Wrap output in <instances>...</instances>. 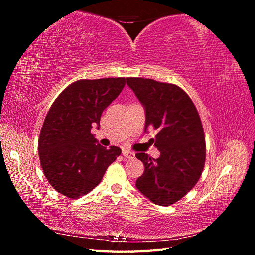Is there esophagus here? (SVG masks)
I'll list each match as a JSON object with an SVG mask.
<instances>
[{"label": "esophagus", "instance_id": "34e87169", "mask_svg": "<svg viewBox=\"0 0 255 255\" xmlns=\"http://www.w3.org/2000/svg\"><path fill=\"white\" fill-rule=\"evenodd\" d=\"M123 155L127 159H132L134 158V153L130 150H123Z\"/></svg>", "mask_w": 255, "mask_h": 255}]
</instances>
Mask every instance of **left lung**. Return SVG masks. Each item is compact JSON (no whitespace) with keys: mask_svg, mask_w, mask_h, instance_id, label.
Listing matches in <instances>:
<instances>
[{"mask_svg":"<svg viewBox=\"0 0 255 255\" xmlns=\"http://www.w3.org/2000/svg\"><path fill=\"white\" fill-rule=\"evenodd\" d=\"M126 82L145 110L144 131L148 127L158 130L151 141L160 151L158 159L136 154L144 165L136 186L152 203L170 206L185 196L202 175L206 159L202 121L180 86L143 78H127Z\"/></svg>","mask_w":255,"mask_h":255,"instance_id":"obj_1","label":"left lung"}]
</instances>
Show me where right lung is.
<instances>
[{
	"mask_svg": "<svg viewBox=\"0 0 255 255\" xmlns=\"http://www.w3.org/2000/svg\"><path fill=\"white\" fill-rule=\"evenodd\" d=\"M125 78L78 80L64 89L42 125L38 152L50 185L68 198H79L99 185L107 167L121 155L115 145L97 143L91 129L121 93Z\"/></svg>",
	"mask_w": 255,
	"mask_h": 255,
	"instance_id": "add662e5",
	"label": "right lung"
}]
</instances>
